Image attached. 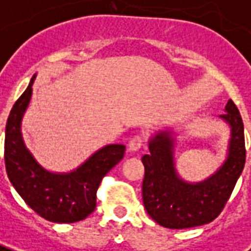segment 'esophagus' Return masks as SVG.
Here are the masks:
<instances>
[{"mask_svg":"<svg viewBox=\"0 0 251 251\" xmlns=\"http://www.w3.org/2000/svg\"><path fill=\"white\" fill-rule=\"evenodd\" d=\"M143 146H144V139H143V136L137 134V136H134V137L130 139L129 144H127V150H129L130 152H136V151H139Z\"/></svg>","mask_w":251,"mask_h":251,"instance_id":"1","label":"esophagus"}]
</instances>
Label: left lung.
<instances>
[{"mask_svg":"<svg viewBox=\"0 0 251 251\" xmlns=\"http://www.w3.org/2000/svg\"><path fill=\"white\" fill-rule=\"evenodd\" d=\"M220 118L231 126L228 156L214 175L201 183H187L177 175L170 132L156 133L150 140V154L141 158L146 169L143 202L150 217L159 226L172 229L203 226L217 219L228 202L245 168V129L232 100H228Z\"/></svg>","mask_w":251,"mask_h":251,"instance_id":"1","label":"left lung"}]
</instances>
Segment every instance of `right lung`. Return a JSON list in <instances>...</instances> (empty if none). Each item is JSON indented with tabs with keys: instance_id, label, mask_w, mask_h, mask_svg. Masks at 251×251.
<instances>
[{
	"instance_id": "obj_1",
	"label": "right lung",
	"mask_w": 251,
	"mask_h": 251,
	"mask_svg": "<svg viewBox=\"0 0 251 251\" xmlns=\"http://www.w3.org/2000/svg\"><path fill=\"white\" fill-rule=\"evenodd\" d=\"M32 76L25 93L12 107L5 129V168L8 178L25 203L52 223H76L96 207V192L103 177L125 154V146L110 144L96 151L70 173H50L41 166L25 146L22 118L30 103Z\"/></svg>"
}]
</instances>
